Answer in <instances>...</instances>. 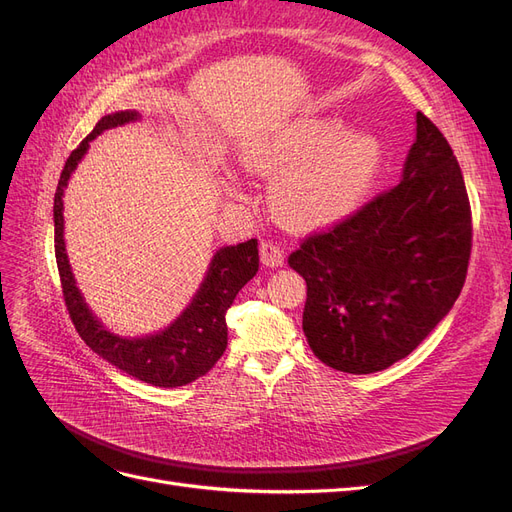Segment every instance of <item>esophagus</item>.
<instances>
[{"instance_id":"34e87169","label":"esophagus","mask_w":512,"mask_h":512,"mask_svg":"<svg viewBox=\"0 0 512 512\" xmlns=\"http://www.w3.org/2000/svg\"><path fill=\"white\" fill-rule=\"evenodd\" d=\"M260 260H262V265H267V267H282L284 265L282 247L273 241H265L260 245Z\"/></svg>"}]
</instances>
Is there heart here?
<instances>
[{
    "instance_id": "b5f03b06",
    "label": "heart",
    "mask_w": 512,
    "mask_h": 512,
    "mask_svg": "<svg viewBox=\"0 0 512 512\" xmlns=\"http://www.w3.org/2000/svg\"><path fill=\"white\" fill-rule=\"evenodd\" d=\"M241 160L273 181V207L288 224L318 228L361 207L380 175L384 147L374 132L350 130L337 115H301L245 145ZM226 185L232 196H245L237 177Z\"/></svg>"
}]
</instances>
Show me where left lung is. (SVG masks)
<instances>
[{
    "mask_svg": "<svg viewBox=\"0 0 512 512\" xmlns=\"http://www.w3.org/2000/svg\"><path fill=\"white\" fill-rule=\"evenodd\" d=\"M470 200L442 132L416 113L401 181L329 232L307 237L288 265L307 282L303 333L346 374L391 367L429 337L466 282Z\"/></svg>",
    "mask_w": 512,
    "mask_h": 512,
    "instance_id": "8db88e82",
    "label": "left lung"
}]
</instances>
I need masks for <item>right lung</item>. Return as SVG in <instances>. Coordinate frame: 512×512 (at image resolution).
Segmentation results:
<instances>
[{"mask_svg":"<svg viewBox=\"0 0 512 512\" xmlns=\"http://www.w3.org/2000/svg\"><path fill=\"white\" fill-rule=\"evenodd\" d=\"M141 119L138 111H119L102 117L85 141L76 147L61 170L55 192V258L64 288L66 307L83 342L104 361L126 371L132 378L153 386L175 389L205 376L218 363L228 344L226 312L239 290L258 271V241L250 239L237 245L220 247L213 254L203 284L198 286L190 305L158 333L143 337H121L106 329L85 303L76 286L64 239V190L72 173L83 160L89 143L104 130Z\"/></svg>","mask_w":512,"mask_h":512,"instance_id":"right-lung-1","label":"right lung"}]
</instances>
